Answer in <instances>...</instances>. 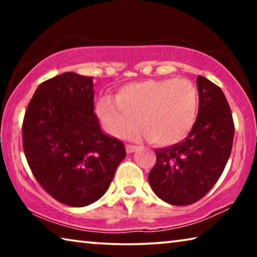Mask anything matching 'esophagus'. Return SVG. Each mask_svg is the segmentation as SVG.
Instances as JSON below:
<instances>
[{
  "label": "esophagus",
  "mask_w": 257,
  "mask_h": 257,
  "mask_svg": "<svg viewBox=\"0 0 257 257\" xmlns=\"http://www.w3.org/2000/svg\"><path fill=\"white\" fill-rule=\"evenodd\" d=\"M125 150H127V153L132 154V153H134V152H136L138 150V147L134 146V145H127L125 146Z\"/></svg>",
  "instance_id": "obj_1"
}]
</instances>
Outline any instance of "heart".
Here are the masks:
<instances>
[{
  "label": "heart",
  "instance_id": "heart-1",
  "mask_svg": "<svg viewBox=\"0 0 257 257\" xmlns=\"http://www.w3.org/2000/svg\"><path fill=\"white\" fill-rule=\"evenodd\" d=\"M198 92L187 79H150L120 89L116 99L104 97L97 110L104 127L118 138H150L154 144L172 145L185 139L194 128L198 113Z\"/></svg>",
  "mask_w": 257,
  "mask_h": 257
}]
</instances>
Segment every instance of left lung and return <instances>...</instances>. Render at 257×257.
<instances>
[{
    "label": "left lung",
    "mask_w": 257,
    "mask_h": 257,
    "mask_svg": "<svg viewBox=\"0 0 257 257\" xmlns=\"http://www.w3.org/2000/svg\"><path fill=\"white\" fill-rule=\"evenodd\" d=\"M198 114L184 141L155 151L156 163L149 175L156 196L171 205H189L208 193L231 154L234 125L222 89L197 77Z\"/></svg>",
    "instance_id": "8db88e82"
}]
</instances>
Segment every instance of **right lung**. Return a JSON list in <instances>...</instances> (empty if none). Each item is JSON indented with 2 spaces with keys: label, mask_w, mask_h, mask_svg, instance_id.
<instances>
[{
  "label": "right lung",
  "mask_w": 257,
  "mask_h": 257,
  "mask_svg": "<svg viewBox=\"0 0 257 257\" xmlns=\"http://www.w3.org/2000/svg\"><path fill=\"white\" fill-rule=\"evenodd\" d=\"M34 177L56 201L82 207L101 198L125 158L94 113L93 77L64 72L37 87L23 123Z\"/></svg>",
  "instance_id": "right-lung-1"
}]
</instances>
